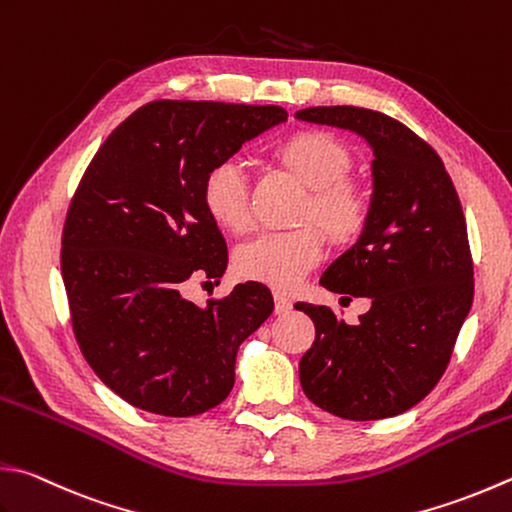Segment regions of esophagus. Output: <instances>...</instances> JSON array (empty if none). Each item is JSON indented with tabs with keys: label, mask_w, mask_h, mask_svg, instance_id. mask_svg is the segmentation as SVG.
<instances>
[{
	"label": "esophagus",
	"mask_w": 512,
	"mask_h": 512,
	"mask_svg": "<svg viewBox=\"0 0 512 512\" xmlns=\"http://www.w3.org/2000/svg\"><path fill=\"white\" fill-rule=\"evenodd\" d=\"M274 307H276V314H285L292 310V298H287L281 292H274Z\"/></svg>",
	"instance_id": "obj_1"
}]
</instances>
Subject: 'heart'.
I'll return each mask as SVG.
<instances>
[{
  "label": "heart",
  "mask_w": 512,
  "mask_h": 512,
  "mask_svg": "<svg viewBox=\"0 0 512 512\" xmlns=\"http://www.w3.org/2000/svg\"><path fill=\"white\" fill-rule=\"evenodd\" d=\"M278 158L312 189L305 214L318 225L336 238H350L363 227L368 198L352 180L343 178L350 169V153L339 140L318 131L296 133L278 147ZM202 202L220 227L238 234L252 227L254 214L243 162L236 158L216 162L202 182ZM323 256L321 231L307 225L289 231H263L238 249L236 267L245 278L287 292L301 285Z\"/></svg>",
  "instance_id": "heart-1"
}]
</instances>
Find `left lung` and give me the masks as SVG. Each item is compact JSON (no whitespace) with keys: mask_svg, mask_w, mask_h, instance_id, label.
Masks as SVG:
<instances>
[{"mask_svg":"<svg viewBox=\"0 0 512 512\" xmlns=\"http://www.w3.org/2000/svg\"><path fill=\"white\" fill-rule=\"evenodd\" d=\"M296 120L352 131L372 151V196L356 243L325 269L330 292L370 298L359 323L296 303L316 339L298 363L305 397L350 421L410 410L446 372L472 305V258L455 185L406 124L359 106H312Z\"/></svg>","mask_w":512,"mask_h":512,"instance_id":"8db88e82","label":"left lung"}]
</instances>
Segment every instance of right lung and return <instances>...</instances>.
<instances>
[{
  "label": "right lung",
  "mask_w": 512,
  "mask_h": 512,
  "mask_svg": "<svg viewBox=\"0 0 512 512\" xmlns=\"http://www.w3.org/2000/svg\"><path fill=\"white\" fill-rule=\"evenodd\" d=\"M283 122L281 106L156 100L86 169L66 214L62 278L84 359L131 406L194 417L234 388L238 347L272 314V292L240 283L202 310L182 285L227 269L202 202L207 171Z\"/></svg>",
  "instance_id": "right-lung-1"
}]
</instances>
